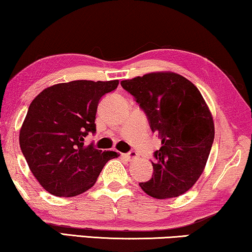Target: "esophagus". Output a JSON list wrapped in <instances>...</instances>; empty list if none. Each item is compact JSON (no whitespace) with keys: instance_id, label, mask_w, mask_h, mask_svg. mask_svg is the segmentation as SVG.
<instances>
[{"instance_id":"esophagus-1","label":"esophagus","mask_w":252,"mask_h":252,"mask_svg":"<svg viewBox=\"0 0 252 252\" xmlns=\"http://www.w3.org/2000/svg\"><path fill=\"white\" fill-rule=\"evenodd\" d=\"M137 155H138L137 152L131 151V152H129V153L123 154V157L126 158H129V160H132V158H137Z\"/></svg>"}]
</instances>
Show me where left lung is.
<instances>
[{"label": "left lung", "mask_w": 252, "mask_h": 252, "mask_svg": "<svg viewBox=\"0 0 252 252\" xmlns=\"http://www.w3.org/2000/svg\"><path fill=\"white\" fill-rule=\"evenodd\" d=\"M146 113L161 139L154 172L141 189L154 198L177 197L203 172L215 138L211 112L194 84L177 73L154 72L121 82Z\"/></svg>", "instance_id": "obj_1"}]
</instances>
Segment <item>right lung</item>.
Returning a JSON list of instances; mask_svg holds the SVG:
<instances>
[{
	"label": "right lung",
	"instance_id": "add662e5",
	"mask_svg": "<svg viewBox=\"0 0 252 252\" xmlns=\"http://www.w3.org/2000/svg\"><path fill=\"white\" fill-rule=\"evenodd\" d=\"M118 86L119 80L72 81L47 88L31 102L20 127V148L32 173L52 195L84 193L106 163L119 157L84 145V138L95 132L99 100Z\"/></svg>",
	"mask_w": 252,
	"mask_h": 252
}]
</instances>
